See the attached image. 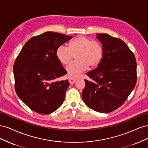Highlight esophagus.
<instances>
[{
    "mask_svg": "<svg viewBox=\"0 0 148 148\" xmlns=\"http://www.w3.org/2000/svg\"><path fill=\"white\" fill-rule=\"evenodd\" d=\"M76 80H77V79H75V78H69V81L70 84H74L76 82Z\"/></svg>",
    "mask_w": 148,
    "mask_h": 148,
    "instance_id": "esophagus-1",
    "label": "esophagus"
}]
</instances>
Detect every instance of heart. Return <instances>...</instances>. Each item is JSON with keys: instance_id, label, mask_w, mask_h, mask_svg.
Returning a JSON list of instances; mask_svg holds the SVG:
<instances>
[{"instance_id": "obj_1", "label": "heart", "mask_w": 148, "mask_h": 148, "mask_svg": "<svg viewBox=\"0 0 148 148\" xmlns=\"http://www.w3.org/2000/svg\"><path fill=\"white\" fill-rule=\"evenodd\" d=\"M77 53V60L71 62L66 68L67 73L71 78L79 77L89 66L95 68L99 65L104 55V49L99 42L81 36L73 39L70 47L62 44L56 51L57 59L63 65L69 64L74 54Z\"/></svg>"}]
</instances>
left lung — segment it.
<instances>
[{
  "label": "left lung",
  "instance_id": "obj_1",
  "mask_svg": "<svg viewBox=\"0 0 148 148\" xmlns=\"http://www.w3.org/2000/svg\"><path fill=\"white\" fill-rule=\"evenodd\" d=\"M104 55L96 69L86 73L89 79L82 92L89 108L101 113L118 109L127 99L136 83V61L122 39L106 34H97Z\"/></svg>",
  "mask_w": 148,
  "mask_h": 148
}]
</instances>
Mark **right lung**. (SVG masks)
Instances as JSON below:
<instances>
[{
	"label": "right lung",
	"instance_id": "add662e5",
	"mask_svg": "<svg viewBox=\"0 0 148 148\" xmlns=\"http://www.w3.org/2000/svg\"><path fill=\"white\" fill-rule=\"evenodd\" d=\"M71 38L47 31L29 39L16 57L13 65L16 92L36 112L51 114L63 104L70 83L68 79L54 82L66 74L56 51Z\"/></svg>",
	"mask_w": 148,
	"mask_h": 148
}]
</instances>
